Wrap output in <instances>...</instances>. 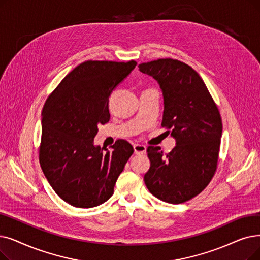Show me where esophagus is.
<instances>
[{
  "instance_id": "34e87169",
  "label": "esophagus",
  "mask_w": 260,
  "mask_h": 260,
  "mask_svg": "<svg viewBox=\"0 0 260 260\" xmlns=\"http://www.w3.org/2000/svg\"><path fill=\"white\" fill-rule=\"evenodd\" d=\"M146 146L142 144H134V153L135 154H145Z\"/></svg>"
}]
</instances>
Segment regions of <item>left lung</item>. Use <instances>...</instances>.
<instances>
[{
	"label": "left lung",
	"instance_id": "8db88e82",
	"mask_svg": "<svg viewBox=\"0 0 260 260\" xmlns=\"http://www.w3.org/2000/svg\"><path fill=\"white\" fill-rule=\"evenodd\" d=\"M138 67L159 85L164 96L161 125L170 129L176 142L167 155L159 146H149L151 167L144 183L157 199L180 204L201 193L216 172L222 137L220 112L190 66L166 58Z\"/></svg>",
	"mask_w": 260,
	"mask_h": 260
}]
</instances>
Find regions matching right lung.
I'll return each mask as SVG.
<instances>
[{"label":"right lung","instance_id":"obj_1","mask_svg":"<svg viewBox=\"0 0 260 260\" xmlns=\"http://www.w3.org/2000/svg\"><path fill=\"white\" fill-rule=\"evenodd\" d=\"M137 62L88 60L67 74L48 98L41 114L39 161L48 182L68 204L91 208L103 204L133 146L118 140L112 151L94 144L99 124L109 121L108 99Z\"/></svg>","mask_w":260,"mask_h":260}]
</instances>
